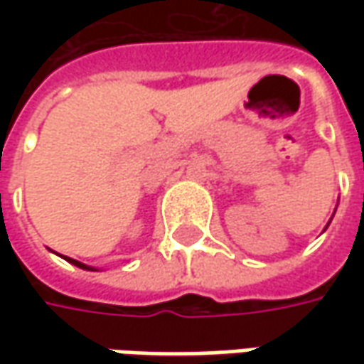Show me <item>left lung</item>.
Here are the masks:
<instances>
[{
	"instance_id": "left-lung-1",
	"label": "left lung",
	"mask_w": 364,
	"mask_h": 364,
	"mask_svg": "<svg viewBox=\"0 0 364 364\" xmlns=\"http://www.w3.org/2000/svg\"><path fill=\"white\" fill-rule=\"evenodd\" d=\"M332 217H334V215H332ZM330 220H332V218H330ZM330 220H328V225H330ZM328 225H326V229H328Z\"/></svg>"
}]
</instances>
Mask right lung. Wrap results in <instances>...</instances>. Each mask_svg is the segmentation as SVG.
<instances>
[{
	"mask_svg": "<svg viewBox=\"0 0 364 364\" xmlns=\"http://www.w3.org/2000/svg\"><path fill=\"white\" fill-rule=\"evenodd\" d=\"M66 261H68V263H73V265H77V267H80V269H87V272H97L95 267H91V265H85V263H80V261H77V259L66 257Z\"/></svg>",
	"mask_w": 364,
	"mask_h": 364,
	"instance_id": "add662e5",
	"label": "right lung"
}]
</instances>
